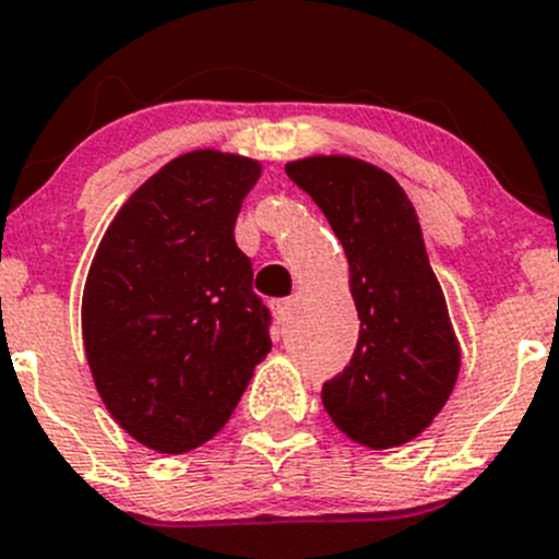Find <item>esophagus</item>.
Wrapping results in <instances>:
<instances>
[{
  "instance_id": "34e87169",
  "label": "esophagus",
  "mask_w": 559,
  "mask_h": 559,
  "mask_svg": "<svg viewBox=\"0 0 559 559\" xmlns=\"http://www.w3.org/2000/svg\"><path fill=\"white\" fill-rule=\"evenodd\" d=\"M290 309H293V301L290 298H277V301H272V312L277 322H285L290 318Z\"/></svg>"
}]
</instances>
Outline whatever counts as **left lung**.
Here are the masks:
<instances>
[{
    "instance_id": "left-lung-1",
    "label": "left lung",
    "mask_w": 559,
    "mask_h": 559,
    "mask_svg": "<svg viewBox=\"0 0 559 559\" xmlns=\"http://www.w3.org/2000/svg\"><path fill=\"white\" fill-rule=\"evenodd\" d=\"M331 223L349 263L358 347L322 384L336 428L368 450L417 439L450 401L460 344L404 188L353 155H309L285 166Z\"/></svg>"
}]
</instances>
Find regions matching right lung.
Listing matches in <instances>:
<instances>
[{"instance_id": "add662e5", "label": "right lung", "mask_w": 559, "mask_h": 559, "mask_svg": "<svg viewBox=\"0 0 559 559\" xmlns=\"http://www.w3.org/2000/svg\"><path fill=\"white\" fill-rule=\"evenodd\" d=\"M261 164L193 151L160 166L118 210L83 290V344L115 423L147 450L210 441L272 349V314L237 247Z\"/></svg>"}]
</instances>
